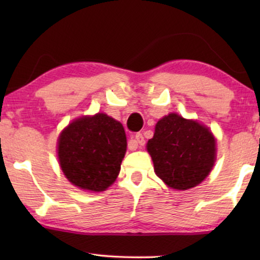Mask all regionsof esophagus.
Here are the masks:
<instances>
[{
	"instance_id": "34e87169",
	"label": "esophagus",
	"mask_w": 260,
	"mask_h": 260,
	"mask_svg": "<svg viewBox=\"0 0 260 260\" xmlns=\"http://www.w3.org/2000/svg\"><path fill=\"white\" fill-rule=\"evenodd\" d=\"M135 142H136L137 145H144L145 144V140H144L143 135H142L141 133L136 134V136H135Z\"/></svg>"
}]
</instances>
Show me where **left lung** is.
Here are the masks:
<instances>
[{
  "instance_id": "obj_1",
  "label": "left lung",
  "mask_w": 260,
  "mask_h": 260,
  "mask_svg": "<svg viewBox=\"0 0 260 260\" xmlns=\"http://www.w3.org/2000/svg\"><path fill=\"white\" fill-rule=\"evenodd\" d=\"M147 150L156 175L177 190L201 183L214 166L215 138L211 130L197 120L169 113L159 119Z\"/></svg>"
}]
</instances>
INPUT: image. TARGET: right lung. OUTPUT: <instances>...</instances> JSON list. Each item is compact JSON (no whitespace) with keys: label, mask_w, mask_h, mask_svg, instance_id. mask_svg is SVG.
<instances>
[{"label":"right lung","mask_w":260,"mask_h":260,"mask_svg":"<svg viewBox=\"0 0 260 260\" xmlns=\"http://www.w3.org/2000/svg\"><path fill=\"white\" fill-rule=\"evenodd\" d=\"M125 151L123 125L105 113L74 119L58 140L62 173L71 183L88 191H103L115 182Z\"/></svg>","instance_id":"obj_1"}]
</instances>
